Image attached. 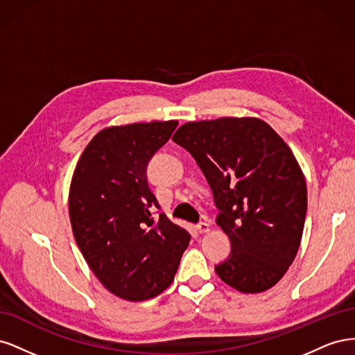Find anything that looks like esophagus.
I'll list each match as a JSON object with an SVG mask.
<instances>
[{
  "instance_id": "esophagus-1",
  "label": "esophagus",
  "mask_w": 355,
  "mask_h": 355,
  "mask_svg": "<svg viewBox=\"0 0 355 355\" xmlns=\"http://www.w3.org/2000/svg\"><path fill=\"white\" fill-rule=\"evenodd\" d=\"M197 231H198L200 234H206V232H209V231H210V223H209V220H202V222H200V223L197 225Z\"/></svg>"
}]
</instances>
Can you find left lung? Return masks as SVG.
<instances>
[{
  "mask_svg": "<svg viewBox=\"0 0 355 355\" xmlns=\"http://www.w3.org/2000/svg\"><path fill=\"white\" fill-rule=\"evenodd\" d=\"M173 142L196 158L231 241L214 271L243 293L271 288L295 261L306 216V184L292 149L252 116L187 123Z\"/></svg>",
  "mask_w": 355,
  "mask_h": 355,
  "instance_id": "1",
  "label": "left lung"
}]
</instances>
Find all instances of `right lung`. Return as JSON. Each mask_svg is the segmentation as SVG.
Listing matches in <instances>:
<instances>
[{"label":"right lung","mask_w":355,"mask_h":355,"mask_svg":"<svg viewBox=\"0 0 355 355\" xmlns=\"http://www.w3.org/2000/svg\"><path fill=\"white\" fill-rule=\"evenodd\" d=\"M178 121L103 128L81 154L69 188L72 232L85 262L115 296L146 300L173 283L191 235L164 213L149 189V159Z\"/></svg>","instance_id":"obj_1"}]
</instances>
